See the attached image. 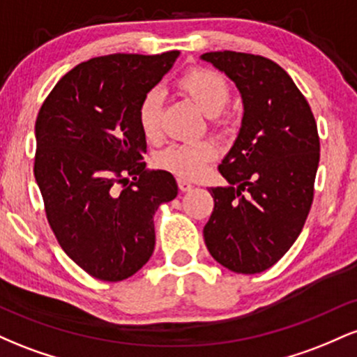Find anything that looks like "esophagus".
<instances>
[{"instance_id":"esophagus-1","label":"esophagus","mask_w":357,"mask_h":357,"mask_svg":"<svg viewBox=\"0 0 357 357\" xmlns=\"http://www.w3.org/2000/svg\"><path fill=\"white\" fill-rule=\"evenodd\" d=\"M178 186H179V190L184 191V192H186V191H191L192 188H195L190 181H186V179H183V178H179V179H178Z\"/></svg>"}]
</instances>
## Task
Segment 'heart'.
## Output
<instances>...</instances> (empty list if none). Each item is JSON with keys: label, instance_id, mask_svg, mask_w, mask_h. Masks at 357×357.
Listing matches in <instances>:
<instances>
[{"label": "heart", "instance_id": "1", "mask_svg": "<svg viewBox=\"0 0 357 357\" xmlns=\"http://www.w3.org/2000/svg\"><path fill=\"white\" fill-rule=\"evenodd\" d=\"M178 89L208 117L220 116L230 100L227 80L220 73L203 68L188 72L178 82ZM161 114L162 93L159 90H149L137 107L139 127L147 141H158L161 137ZM215 154L216 146L211 141L184 142L162 151L155 158V165L178 178L195 179L203 173Z\"/></svg>", "mask_w": 357, "mask_h": 357}]
</instances>
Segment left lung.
I'll return each instance as SVG.
<instances>
[{
  "label": "left lung",
  "mask_w": 357,
  "mask_h": 357,
  "mask_svg": "<svg viewBox=\"0 0 357 357\" xmlns=\"http://www.w3.org/2000/svg\"><path fill=\"white\" fill-rule=\"evenodd\" d=\"M230 79L243 102L241 126L220 165L227 186L211 188L208 252L236 273H260L294 245L309 215L319 167L317 124L280 65L260 55L199 56Z\"/></svg>",
  "instance_id": "1"
}]
</instances>
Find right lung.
Wrapping results in <instances>:
<instances>
[{
  "instance_id": "add662e5",
  "label": "right lung",
  "mask_w": 357,
  "mask_h": 357,
  "mask_svg": "<svg viewBox=\"0 0 357 357\" xmlns=\"http://www.w3.org/2000/svg\"><path fill=\"white\" fill-rule=\"evenodd\" d=\"M179 52L114 53L77 65L35 124V179L63 252L105 282L132 277L154 252V213L178 195L174 176L147 171L139 102Z\"/></svg>"
}]
</instances>
